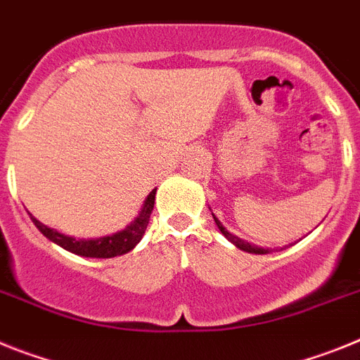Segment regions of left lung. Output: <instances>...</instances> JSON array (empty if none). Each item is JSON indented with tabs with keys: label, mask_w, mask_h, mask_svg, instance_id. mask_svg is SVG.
Here are the masks:
<instances>
[{
	"label": "left lung",
	"mask_w": 360,
	"mask_h": 360,
	"mask_svg": "<svg viewBox=\"0 0 360 360\" xmlns=\"http://www.w3.org/2000/svg\"><path fill=\"white\" fill-rule=\"evenodd\" d=\"M212 215H214V214H212ZM214 221H215V224H217L219 230H221V233H223V236L226 237V239L230 240V243H232L233 246H237V248H239V250H243V252H248V254H255V255L270 254V250H268V248H261V246H257V245H252V243H248V240L240 239V237L233 236L232 232H228L226 228L223 226V223H221V221H219V219L215 217V215H214Z\"/></svg>",
	"instance_id": "left-lung-1"
}]
</instances>
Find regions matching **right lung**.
<instances>
[{
  "label": "right lung",
  "mask_w": 360,
  "mask_h": 360,
  "mask_svg": "<svg viewBox=\"0 0 360 360\" xmlns=\"http://www.w3.org/2000/svg\"><path fill=\"white\" fill-rule=\"evenodd\" d=\"M155 192H158V188H154L148 195H146L145 202H143L141 210H139L137 217L134 219L132 223L127 224L123 230L112 233V236L94 237V239H76V237L65 236V233H59L54 228H49L46 224H43L41 221H37L32 214L29 215L30 219H32V223L36 224L37 230H39L46 239L56 243V245L61 246V248H65L67 252L81 255V257L110 259L117 257V255L128 254V252L136 248L137 243L143 239V236H145L146 232V226H148L150 214L154 210Z\"/></svg>",
  "instance_id": "1"
}]
</instances>
